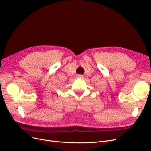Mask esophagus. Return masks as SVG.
I'll use <instances>...</instances> for the list:
<instances>
[{
	"label": "esophagus",
	"mask_w": 151,
	"mask_h": 151,
	"mask_svg": "<svg viewBox=\"0 0 151 151\" xmlns=\"http://www.w3.org/2000/svg\"><path fill=\"white\" fill-rule=\"evenodd\" d=\"M78 77H79V78H82V77H83V76H81V75H78V76H77Z\"/></svg>",
	"instance_id": "esophagus-1"
}]
</instances>
